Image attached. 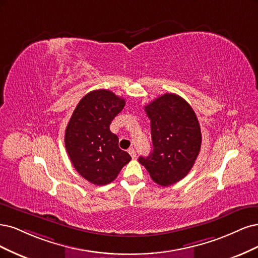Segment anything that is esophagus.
Instances as JSON below:
<instances>
[{"mask_svg":"<svg viewBox=\"0 0 258 258\" xmlns=\"http://www.w3.org/2000/svg\"><path fill=\"white\" fill-rule=\"evenodd\" d=\"M128 153L131 154V156H132V159H135L136 157V151H135V149L134 148H131V149H128Z\"/></svg>","mask_w":258,"mask_h":258,"instance_id":"obj_1","label":"esophagus"}]
</instances>
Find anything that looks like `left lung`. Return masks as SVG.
I'll return each instance as SVG.
<instances>
[{
    "label": "left lung",
    "instance_id": "1",
    "mask_svg": "<svg viewBox=\"0 0 258 258\" xmlns=\"http://www.w3.org/2000/svg\"><path fill=\"white\" fill-rule=\"evenodd\" d=\"M145 110L151 121L153 150L138 161L156 184L169 186L192 169L201 151V126L193 108L177 94L157 97Z\"/></svg>",
    "mask_w": 258,
    "mask_h": 258
}]
</instances>
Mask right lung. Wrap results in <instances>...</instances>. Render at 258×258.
<instances>
[{
    "label": "right lung",
    "mask_w": 258,
    "mask_h": 258,
    "mask_svg": "<svg viewBox=\"0 0 258 258\" xmlns=\"http://www.w3.org/2000/svg\"><path fill=\"white\" fill-rule=\"evenodd\" d=\"M125 99L109 90H94L80 99L65 130V148L82 178L95 185L109 184L132 157L119 148L110 123Z\"/></svg>",
    "instance_id": "1"
}]
</instances>
